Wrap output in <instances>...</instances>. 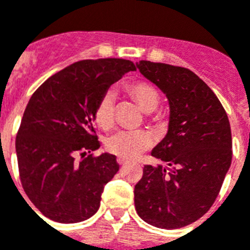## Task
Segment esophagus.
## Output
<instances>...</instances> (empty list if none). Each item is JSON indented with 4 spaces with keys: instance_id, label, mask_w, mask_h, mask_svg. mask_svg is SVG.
Listing matches in <instances>:
<instances>
[{
    "instance_id": "obj_1",
    "label": "esophagus",
    "mask_w": 250,
    "mask_h": 250,
    "mask_svg": "<svg viewBox=\"0 0 250 250\" xmlns=\"http://www.w3.org/2000/svg\"><path fill=\"white\" fill-rule=\"evenodd\" d=\"M127 162H129V161L125 160V158H121V157L117 158V164L120 165V166H124V165H126Z\"/></svg>"
}]
</instances>
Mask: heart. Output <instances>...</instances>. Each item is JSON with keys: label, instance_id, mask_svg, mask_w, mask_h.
Listing matches in <instances>:
<instances>
[{"label": "heart", "instance_id": "obj_1", "mask_svg": "<svg viewBox=\"0 0 250 250\" xmlns=\"http://www.w3.org/2000/svg\"><path fill=\"white\" fill-rule=\"evenodd\" d=\"M126 90L144 113H152L160 104V94L152 84L135 82L126 85ZM115 93L107 90L102 94L94 111L97 124L103 129H110L115 121ZM152 146V137L147 131H119L106 140L110 153L121 158H135Z\"/></svg>", "mask_w": 250, "mask_h": 250}]
</instances>
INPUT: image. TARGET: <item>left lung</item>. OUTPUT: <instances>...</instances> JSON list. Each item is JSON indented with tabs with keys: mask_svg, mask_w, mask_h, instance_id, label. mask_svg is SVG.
I'll return each mask as SVG.
<instances>
[{
	"mask_svg": "<svg viewBox=\"0 0 250 250\" xmlns=\"http://www.w3.org/2000/svg\"><path fill=\"white\" fill-rule=\"evenodd\" d=\"M137 67L166 94L170 117L150 153L168 167L144 166L134 188L135 209L152 226L183 228L199 220L220 193L232 158L230 123L216 94L189 69L150 61Z\"/></svg>",
	"mask_w": 250,
	"mask_h": 250,
	"instance_id": "left-lung-1",
	"label": "left lung"
}]
</instances>
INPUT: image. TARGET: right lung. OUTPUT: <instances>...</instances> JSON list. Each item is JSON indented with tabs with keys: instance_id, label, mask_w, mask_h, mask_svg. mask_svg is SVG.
<instances>
[{
	"instance_id": "right-lung-1",
	"label": "right lung",
	"mask_w": 250,
	"mask_h": 250,
	"mask_svg": "<svg viewBox=\"0 0 250 250\" xmlns=\"http://www.w3.org/2000/svg\"><path fill=\"white\" fill-rule=\"evenodd\" d=\"M134 70L129 60H83L48 78L30 97L16 135L19 172L30 202L49 220L75 224L98 211L119 164L110 153L85 157L100 148L94 111L103 93Z\"/></svg>"
}]
</instances>
